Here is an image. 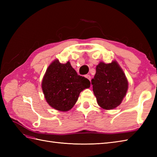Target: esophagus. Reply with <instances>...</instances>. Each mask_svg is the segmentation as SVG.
Returning a JSON list of instances; mask_svg holds the SVG:
<instances>
[{
    "label": "esophagus",
    "mask_w": 157,
    "mask_h": 157,
    "mask_svg": "<svg viewBox=\"0 0 157 157\" xmlns=\"http://www.w3.org/2000/svg\"><path fill=\"white\" fill-rule=\"evenodd\" d=\"M85 78H86L87 79H88L90 81V79H91V77H90V75H85Z\"/></svg>",
    "instance_id": "esophagus-1"
}]
</instances>
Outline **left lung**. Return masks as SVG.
Here are the masks:
<instances>
[{
    "mask_svg": "<svg viewBox=\"0 0 157 157\" xmlns=\"http://www.w3.org/2000/svg\"><path fill=\"white\" fill-rule=\"evenodd\" d=\"M91 83L98 105L105 110L120 105L128 89V79L116 61L107 64L100 62Z\"/></svg>",
    "mask_w": 157,
    "mask_h": 157,
    "instance_id": "1",
    "label": "left lung"
}]
</instances>
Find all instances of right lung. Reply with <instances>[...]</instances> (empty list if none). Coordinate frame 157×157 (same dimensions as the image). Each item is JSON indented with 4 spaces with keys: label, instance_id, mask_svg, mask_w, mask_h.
I'll return each mask as SVG.
<instances>
[{
    "label": "right lung",
    "instance_id": "right-lung-1",
    "mask_svg": "<svg viewBox=\"0 0 157 157\" xmlns=\"http://www.w3.org/2000/svg\"><path fill=\"white\" fill-rule=\"evenodd\" d=\"M90 86V82L78 75L69 61L63 64L58 59L49 65L42 81L46 101L52 108L63 112L71 109L80 92Z\"/></svg>",
    "mask_w": 157,
    "mask_h": 157
}]
</instances>
